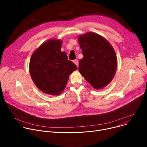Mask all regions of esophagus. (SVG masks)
I'll list each match as a JSON object with an SVG mask.
<instances>
[{
    "instance_id": "1",
    "label": "esophagus",
    "mask_w": 147,
    "mask_h": 147,
    "mask_svg": "<svg viewBox=\"0 0 147 147\" xmlns=\"http://www.w3.org/2000/svg\"><path fill=\"white\" fill-rule=\"evenodd\" d=\"M73 63L78 67V60H77V59L74 60H73Z\"/></svg>"
}]
</instances>
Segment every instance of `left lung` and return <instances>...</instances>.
I'll use <instances>...</instances> for the list:
<instances>
[{"instance_id": "left-lung-1", "label": "left lung", "mask_w": 147, "mask_h": 147, "mask_svg": "<svg viewBox=\"0 0 147 147\" xmlns=\"http://www.w3.org/2000/svg\"><path fill=\"white\" fill-rule=\"evenodd\" d=\"M83 58L78 70L86 80L95 89L108 86L115 76L117 68L116 53L107 39L94 32L78 37Z\"/></svg>"}]
</instances>
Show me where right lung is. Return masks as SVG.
<instances>
[{
  "mask_svg": "<svg viewBox=\"0 0 147 147\" xmlns=\"http://www.w3.org/2000/svg\"><path fill=\"white\" fill-rule=\"evenodd\" d=\"M61 41L51 39L42 44L32 55L30 73L36 86L43 92L57 95L63 92L69 75L77 69L61 52Z\"/></svg>",
  "mask_w": 147,
  "mask_h": 147,
  "instance_id": "right-lung-1",
  "label": "right lung"
}]
</instances>
